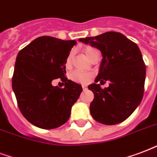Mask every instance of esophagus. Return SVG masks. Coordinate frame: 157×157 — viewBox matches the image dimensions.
<instances>
[{
	"mask_svg": "<svg viewBox=\"0 0 157 157\" xmlns=\"http://www.w3.org/2000/svg\"><path fill=\"white\" fill-rule=\"evenodd\" d=\"M82 87H83V90H85V89H87V87H86L85 85H83V86H82Z\"/></svg>",
	"mask_w": 157,
	"mask_h": 157,
	"instance_id": "34e87169",
	"label": "esophagus"
}]
</instances>
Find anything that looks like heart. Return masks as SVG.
<instances>
[{
    "label": "heart",
    "instance_id": "obj_1",
    "mask_svg": "<svg viewBox=\"0 0 157 157\" xmlns=\"http://www.w3.org/2000/svg\"><path fill=\"white\" fill-rule=\"evenodd\" d=\"M97 50L92 47H88L86 48L84 50V54L87 56L88 59L90 58L94 52H96ZM71 64V55H69V57L67 58L65 62V65L67 68H69V66ZM71 79L77 82V83H87L89 82V80L91 79V74H88V73H83V72L79 71H74L71 74Z\"/></svg>",
    "mask_w": 157,
    "mask_h": 157
}]
</instances>
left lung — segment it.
Returning <instances> with one entry per match:
<instances>
[{"label":"left lung","instance_id":"left-lung-1","mask_svg":"<svg viewBox=\"0 0 157 157\" xmlns=\"http://www.w3.org/2000/svg\"><path fill=\"white\" fill-rule=\"evenodd\" d=\"M98 49L102 62L95 83L88 85L94 94L90 113L105 125L123 122L141 103L146 79V65L136 43L119 32L109 31L95 37L78 40ZM98 81L110 82L102 90Z\"/></svg>","mask_w":157,"mask_h":157}]
</instances>
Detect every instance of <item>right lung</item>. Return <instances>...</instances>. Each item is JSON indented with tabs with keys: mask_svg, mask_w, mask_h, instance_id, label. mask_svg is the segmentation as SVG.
<instances>
[{
	"mask_svg": "<svg viewBox=\"0 0 157 157\" xmlns=\"http://www.w3.org/2000/svg\"><path fill=\"white\" fill-rule=\"evenodd\" d=\"M76 44L41 36L17 55L12 89L22 115L37 128L54 129L64 124L83 91L80 84L64 76L66 59ZM56 78L63 81L64 88L52 85Z\"/></svg>",
	"mask_w": 157,
	"mask_h": 157,
	"instance_id": "add662e5",
	"label": "right lung"
}]
</instances>
